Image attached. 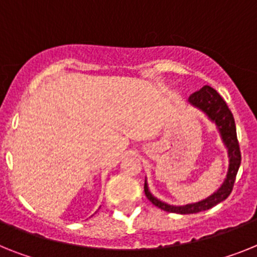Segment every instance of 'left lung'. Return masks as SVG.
<instances>
[{"label":"left lung","mask_w":257,"mask_h":257,"mask_svg":"<svg viewBox=\"0 0 257 257\" xmlns=\"http://www.w3.org/2000/svg\"><path fill=\"white\" fill-rule=\"evenodd\" d=\"M188 103L192 107L200 109L215 125L222 144L225 145L226 150H227L228 166L226 178L223 179V182L217 191L213 192L212 195L208 196V197L200 200V201L187 204V205H171V204H167V202L157 198L149 189L148 180L145 178L144 191H145L146 197L162 210L169 213H176V214H193V213L204 212V210H208V209L213 208L217 204L226 200L232 191L235 176L238 174L240 159H242L240 158L238 139H236L234 116H232L231 111L228 109L227 104L218 92L210 86H204L201 90L193 92L189 96Z\"/></svg>","instance_id":"8db88e82"}]
</instances>
